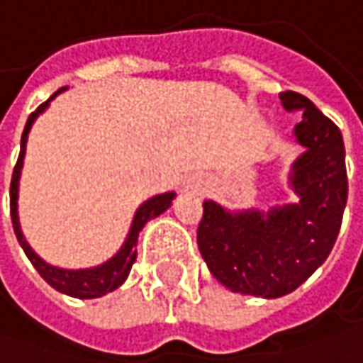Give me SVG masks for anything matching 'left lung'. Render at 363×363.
Returning <instances> with one entry per match:
<instances>
[{
	"label": "left lung",
	"mask_w": 363,
	"mask_h": 363,
	"mask_svg": "<svg viewBox=\"0 0 363 363\" xmlns=\"http://www.w3.org/2000/svg\"><path fill=\"white\" fill-rule=\"evenodd\" d=\"M286 111H302L296 139L306 152L294 164L291 186L300 203L230 213L203 203L197 245L211 275L225 288L279 298L300 288L323 265L341 230L347 203L345 145L339 127L308 98L281 92Z\"/></svg>",
	"instance_id": "left-lung-1"
}]
</instances>
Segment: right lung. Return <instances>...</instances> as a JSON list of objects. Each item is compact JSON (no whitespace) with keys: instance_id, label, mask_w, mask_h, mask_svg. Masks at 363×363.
I'll list each match as a JSON object with an SVG mask.
<instances>
[{"instance_id":"obj_1","label":"right lung","mask_w":363,"mask_h":363,"mask_svg":"<svg viewBox=\"0 0 363 363\" xmlns=\"http://www.w3.org/2000/svg\"><path fill=\"white\" fill-rule=\"evenodd\" d=\"M61 92V90H59ZM59 92H55L53 96L49 100H53ZM49 100L43 102L33 115L26 121V127H24V133H22V141H20V156L18 162L13 166V174H11V184H10V213H11V225H13V232H16V238L20 246L24 248L26 257L30 259V263L34 269L38 271V275L57 291L61 294H67V296H74V298H82V300H90V298H100L113 289H117L129 275L131 265L135 263V257H138V250L133 246L138 245V236L141 232V228L145 225L147 220L160 216L162 211H166L170 207V203L174 199V193H164V195H156L152 199L143 203L135 213V220L131 224L129 230V236L125 240L123 248L118 250L117 255L106 261L104 265L94 267V269H79V271H69V269H59V267L49 265L45 263L33 248L28 246L22 230H20V222H18V181H20V170H22V162H24V152H26V139H28V131L33 127L34 118L38 117L47 106H49Z\"/></svg>"}]
</instances>
